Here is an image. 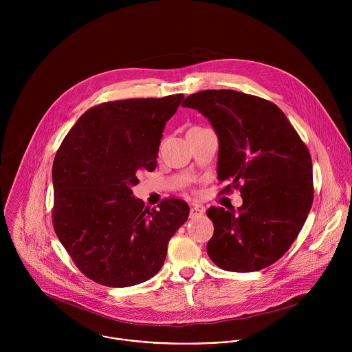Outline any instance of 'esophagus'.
Masks as SVG:
<instances>
[{"instance_id":"obj_1","label":"esophagus","mask_w":352,"mask_h":352,"mask_svg":"<svg viewBox=\"0 0 352 352\" xmlns=\"http://www.w3.org/2000/svg\"><path fill=\"white\" fill-rule=\"evenodd\" d=\"M205 213V209L202 208V206H197V205H195V206H192L190 208V212H189V216L192 217V219H195V217H200Z\"/></svg>"}]
</instances>
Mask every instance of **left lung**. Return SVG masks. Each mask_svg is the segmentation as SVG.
<instances>
[{
  "instance_id": "1",
  "label": "left lung",
  "mask_w": 352,
  "mask_h": 352,
  "mask_svg": "<svg viewBox=\"0 0 352 352\" xmlns=\"http://www.w3.org/2000/svg\"><path fill=\"white\" fill-rule=\"evenodd\" d=\"M182 107L202 113L219 136L217 178L239 189L236 212L210 208L208 255L227 272H258L277 262L314 202L312 159L285 114L269 100L235 90H202Z\"/></svg>"
}]
</instances>
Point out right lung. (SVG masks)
I'll return each instance as SVG.
<instances>
[{"mask_svg": "<svg viewBox=\"0 0 352 352\" xmlns=\"http://www.w3.org/2000/svg\"><path fill=\"white\" fill-rule=\"evenodd\" d=\"M184 94L126 98L89 109L53 164L56 234L76 267L106 287H129L163 266L171 236L188 220L181 199L150 209L132 196L139 171H155L166 122Z\"/></svg>", "mask_w": 352, "mask_h": 352, "instance_id": "right-lung-1", "label": "right lung"}]
</instances>
